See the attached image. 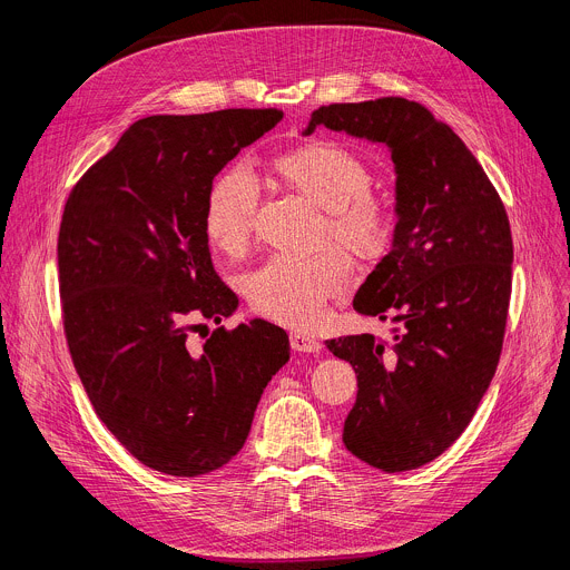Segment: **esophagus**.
Here are the masks:
<instances>
[{
    "label": "esophagus",
    "instance_id": "1",
    "mask_svg": "<svg viewBox=\"0 0 570 570\" xmlns=\"http://www.w3.org/2000/svg\"><path fill=\"white\" fill-rule=\"evenodd\" d=\"M291 347L302 354H317L322 350V343L308 334L295 332V334H291Z\"/></svg>",
    "mask_w": 570,
    "mask_h": 570
}]
</instances>
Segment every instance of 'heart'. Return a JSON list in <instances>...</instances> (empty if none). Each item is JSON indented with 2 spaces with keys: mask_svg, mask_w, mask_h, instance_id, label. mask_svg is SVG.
<instances>
[{
  "mask_svg": "<svg viewBox=\"0 0 570 570\" xmlns=\"http://www.w3.org/2000/svg\"><path fill=\"white\" fill-rule=\"evenodd\" d=\"M268 169L284 189L320 209L317 240L330 238L361 259H379L387 250L394 216L370 191V167L356 153L330 139H308L275 155ZM257 200V185L246 169L216 178L203 227L218 253L238 257L248 250ZM350 277V259L338 250L308 259L273 257L246 277V295L259 315L306 330L320 322L330 299L347 291Z\"/></svg>",
  "mask_w": 570,
  "mask_h": 570,
  "instance_id": "obj_1",
  "label": "heart"
}]
</instances>
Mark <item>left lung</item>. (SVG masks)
I'll use <instances>...</instances> for the list:
<instances>
[{
    "label": "left lung",
    "mask_w": 570,
    "mask_h": 570,
    "mask_svg": "<svg viewBox=\"0 0 570 570\" xmlns=\"http://www.w3.org/2000/svg\"><path fill=\"white\" fill-rule=\"evenodd\" d=\"M317 126L385 144L396 174L392 248L354 308L399 330L392 343L327 341L358 379L343 442L381 471L417 469L462 435L494 379L512 293L510 220L464 141L422 104H332L304 135Z\"/></svg>",
    "instance_id": "obj_1"
}]
</instances>
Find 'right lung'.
<instances>
[{"label": "right lung", "mask_w": 570, "mask_h": 570, "mask_svg": "<svg viewBox=\"0 0 570 570\" xmlns=\"http://www.w3.org/2000/svg\"><path fill=\"white\" fill-rule=\"evenodd\" d=\"M275 108L135 121L71 189L58 234L62 324L99 420L141 464L203 475L246 444L268 381L288 363L284 330L218 327L236 295L203 227L214 178L282 121Z\"/></svg>", "instance_id": "right-lung-1"}]
</instances>
